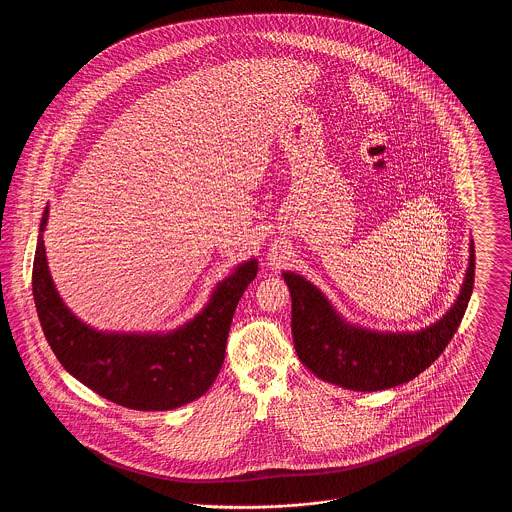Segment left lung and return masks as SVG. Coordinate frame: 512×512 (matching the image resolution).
I'll return each instance as SVG.
<instances>
[{"instance_id": "obj_1", "label": "left lung", "mask_w": 512, "mask_h": 512, "mask_svg": "<svg viewBox=\"0 0 512 512\" xmlns=\"http://www.w3.org/2000/svg\"><path fill=\"white\" fill-rule=\"evenodd\" d=\"M292 295V334L297 357L324 382L353 391L401 386L432 365L457 332L474 288L470 240L463 286L449 311L414 332L370 330L341 317L330 299L295 272H282Z\"/></svg>"}]
</instances>
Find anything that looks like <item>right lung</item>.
<instances>
[{"label": "right lung", "mask_w": 512, "mask_h": 512, "mask_svg": "<svg viewBox=\"0 0 512 512\" xmlns=\"http://www.w3.org/2000/svg\"><path fill=\"white\" fill-rule=\"evenodd\" d=\"M42 215L32 293L42 330L63 368L101 397L136 411H171L213 386L224 363L230 322L259 263L232 268L192 320L169 332L98 330L74 315L49 274Z\"/></svg>", "instance_id": "1"}]
</instances>
